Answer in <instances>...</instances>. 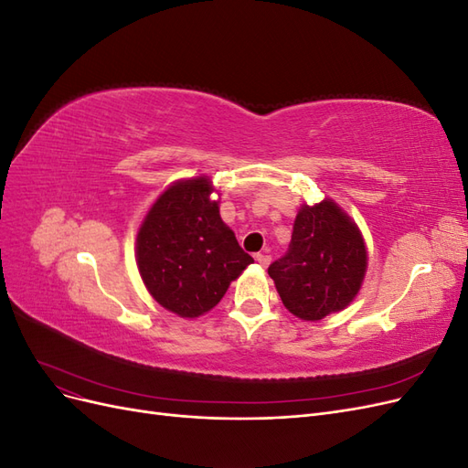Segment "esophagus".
<instances>
[{"label":"esophagus","mask_w":468,"mask_h":468,"mask_svg":"<svg viewBox=\"0 0 468 468\" xmlns=\"http://www.w3.org/2000/svg\"><path fill=\"white\" fill-rule=\"evenodd\" d=\"M256 261H258L261 267H267L269 263H271V256H267V253H256Z\"/></svg>","instance_id":"obj_1"}]
</instances>
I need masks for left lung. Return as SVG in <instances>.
I'll return each instance as SVG.
<instances>
[{"label":"left lung","mask_w":468,"mask_h":468,"mask_svg":"<svg viewBox=\"0 0 468 468\" xmlns=\"http://www.w3.org/2000/svg\"><path fill=\"white\" fill-rule=\"evenodd\" d=\"M365 269L367 250L357 226L332 201H322L299 210L287 253L267 273L289 313L314 322L353 301Z\"/></svg>","instance_id":"1"}]
</instances>
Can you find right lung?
<instances>
[{
	"label": "right lung",
	"mask_w": 468,
	"mask_h": 468,
	"mask_svg": "<svg viewBox=\"0 0 468 468\" xmlns=\"http://www.w3.org/2000/svg\"><path fill=\"white\" fill-rule=\"evenodd\" d=\"M210 181L176 183L160 195L138 232V269L164 308L195 318L215 308L253 258L210 201Z\"/></svg>",
	"instance_id": "obj_1"
}]
</instances>
